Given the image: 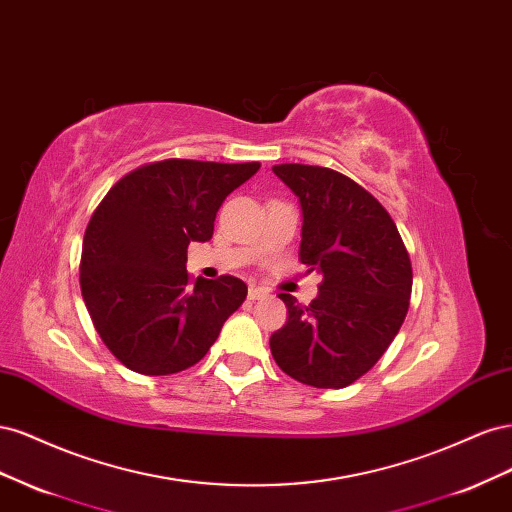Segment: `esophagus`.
<instances>
[{"instance_id": "obj_1", "label": "esophagus", "mask_w": 512, "mask_h": 512, "mask_svg": "<svg viewBox=\"0 0 512 512\" xmlns=\"http://www.w3.org/2000/svg\"><path fill=\"white\" fill-rule=\"evenodd\" d=\"M269 294V290L265 288H258V286H252L250 292H247V297H250V301H258V299H265Z\"/></svg>"}]
</instances>
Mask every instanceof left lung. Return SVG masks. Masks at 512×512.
Here are the masks:
<instances>
[{
	"label": "left lung",
	"instance_id": "left-lung-1",
	"mask_svg": "<svg viewBox=\"0 0 512 512\" xmlns=\"http://www.w3.org/2000/svg\"><path fill=\"white\" fill-rule=\"evenodd\" d=\"M299 198V258L322 275L303 307L280 294L288 320L269 339L282 371L316 389H344L378 363L408 314L412 265L391 215L331 168L273 166Z\"/></svg>",
	"mask_w": 512,
	"mask_h": 512
}]
</instances>
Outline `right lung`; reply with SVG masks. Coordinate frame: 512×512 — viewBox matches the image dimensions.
<instances>
[{
    "label": "right lung",
    "instance_id": "obj_1",
    "mask_svg": "<svg viewBox=\"0 0 512 512\" xmlns=\"http://www.w3.org/2000/svg\"><path fill=\"white\" fill-rule=\"evenodd\" d=\"M258 162L166 160L134 170L104 196L85 230L81 292L102 342L136 374L198 363L247 297L237 277L185 271L188 245L213 237L215 213Z\"/></svg>",
    "mask_w": 512,
    "mask_h": 512
}]
</instances>
